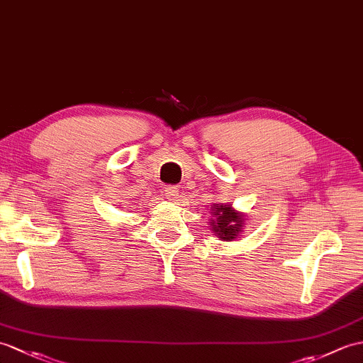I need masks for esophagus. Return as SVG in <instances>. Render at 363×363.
Wrapping results in <instances>:
<instances>
[{
    "instance_id": "1",
    "label": "esophagus",
    "mask_w": 363,
    "mask_h": 363,
    "mask_svg": "<svg viewBox=\"0 0 363 363\" xmlns=\"http://www.w3.org/2000/svg\"><path fill=\"white\" fill-rule=\"evenodd\" d=\"M164 191H165V196H167V199H170V201H178V196H179V190H178V187H174V185H167Z\"/></svg>"
}]
</instances>
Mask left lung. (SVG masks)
I'll list each match as a JSON object with an SVG mask.
<instances>
[{
	"label": "left lung",
	"instance_id": "1",
	"mask_svg": "<svg viewBox=\"0 0 363 363\" xmlns=\"http://www.w3.org/2000/svg\"><path fill=\"white\" fill-rule=\"evenodd\" d=\"M216 216V221L212 223L213 232L218 235V238L224 241H232L238 237V233L242 229V216L238 215L230 206H218L215 204V208L212 212Z\"/></svg>",
	"mask_w": 363,
	"mask_h": 363
}]
</instances>
